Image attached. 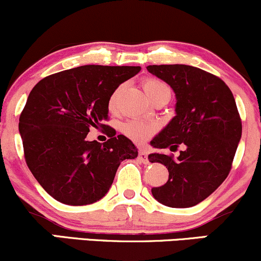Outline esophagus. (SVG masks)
I'll use <instances>...</instances> for the list:
<instances>
[{
	"mask_svg": "<svg viewBox=\"0 0 261 261\" xmlns=\"http://www.w3.org/2000/svg\"><path fill=\"white\" fill-rule=\"evenodd\" d=\"M139 161L141 162V163L143 164H147L148 163V157H147V153H146L145 151H140L139 152Z\"/></svg>",
	"mask_w": 261,
	"mask_h": 261,
	"instance_id": "obj_1",
	"label": "esophagus"
}]
</instances>
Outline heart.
Returning a JSON list of instances; mask_svg holds the SVG:
<instances>
[{"mask_svg": "<svg viewBox=\"0 0 261 261\" xmlns=\"http://www.w3.org/2000/svg\"><path fill=\"white\" fill-rule=\"evenodd\" d=\"M142 87L143 91L146 92V94L148 95L151 100L153 99L155 95L161 94V93L170 92L167 85H164L162 81L157 79H146L142 82ZM119 92H120V89H115L109 97V100H108V109H109V112H115L116 110L119 100ZM121 131L125 136L133 140L134 142L141 143L145 142L146 140H148L154 134L155 127L153 125L140 120H128L121 125Z\"/></svg>", "mask_w": 261, "mask_h": 261, "instance_id": "b5f03b06", "label": "heart"}]
</instances>
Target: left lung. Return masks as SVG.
I'll return each instance as SVG.
<instances>
[{"instance_id":"8db88e82","label":"left lung","mask_w":261,"mask_h":261,"mask_svg":"<svg viewBox=\"0 0 261 261\" xmlns=\"http://www.w3.org/2000/svg\"><path fill=\"white\" fill-rule=\"evenodd\" d=\"M148 72L168 83L175 93V116L151 145L176 151L178 158L152 153L149 162L168 168V181L152 188L157 201L169 207H191L211 195L232 168L242 136L234 97L220 77L188 65H149Z\"/></svg>"}]
</instances>
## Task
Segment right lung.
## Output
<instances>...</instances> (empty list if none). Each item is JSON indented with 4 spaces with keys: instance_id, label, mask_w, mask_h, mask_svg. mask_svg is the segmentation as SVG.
<instances>
[{
    "instance_id": "obj_1",
    "label": "right lung",
    "mask_w": 261,
    "mask_h": 261,
    "mask_svg": "<svg viewBox=\"0 0 261 261\" xmlns=\"http://www.w3.org/2000/svg\"><path fill=\"white\" fill-rule=\"evenodd\" d=\"M140 66L86 65L50 74L35 85L19 116L27 166L43 189L66 205H89L112 187L122 161L137 157L124 135L104 125L112 93ZM93 127L107 128L103 145L87 141Z\"/></svg>"
}]
</instances>
